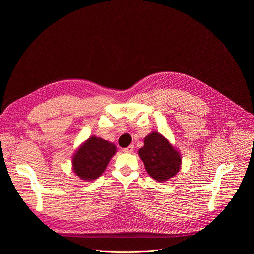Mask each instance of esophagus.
I'll list each match as a JSON object with an SVG mask.
<instances>
[{"label":"esophagus","instance_id":"34e87169","mask_svg":"<svg viewBox=\"0 0 254 254\" xmlns=\"http://www.w3.org/2000/svg\"><path fill=\"white\" fill-rule=\"evenodd\" d=\"M123 152L127 153V154H131L133 152V146H132V144H130V146H128L127 148L123 149Z\"/></svg>","mask_w":254,"mask_h":254}]
</instances>
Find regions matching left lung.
<instances>
[{"label": "left lung", "instance_id": "8db88e82", "mask_svg": "<svg viewBox=\"0 0 254 254\" xmlns=\"http://www.w3.org/2000/svg\"><path fill=\"white\" fill-rule=\"evenodd\" d=\"M138 156L148 174L158 182H165L176 176L182 165L180 152L157 131L144 137L143 147L138 150Z\"/></svg>", "mask_w": 254, "mask_h": 254}]
</instances>
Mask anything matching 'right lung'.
<instances>
[{"instance_id": "add662e5", "label": "right lung", "mask_w": 254, "mask_h": 254, "mask_svg": "<svg viewBox=\"0 0 254 254\" xmlns=\"http://www.w3.org/2000/svg\"><path fill=\"white\" fill-rule=\"evenodd\" d=\"M116 153V144L91 135L80 144L72 157L73 172L81 180H95L101 176Z\"/></svg>"}]
</instances>
